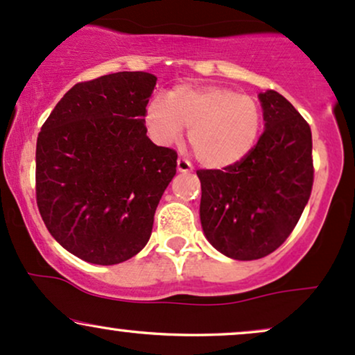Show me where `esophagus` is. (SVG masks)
Segmentation results:
<instances>
[{
  "label": "esophagus",
  "mask_w": 355,
  "mask_h": 355,
  "mask_svg": "<svg viewBox=\"0 0 355 355\" xmlns=\"http://www.w3.org/2000/svg\"><path fill=\"white\" fill-rule=\"evenodd\" d=\"M177 170L178 172H182V173H190L191 170H193V166H191V164L189 160H187V158H178L177 160Z\"/></svg>",
  "instance_id": "esophagus-1"
}]
</instances>
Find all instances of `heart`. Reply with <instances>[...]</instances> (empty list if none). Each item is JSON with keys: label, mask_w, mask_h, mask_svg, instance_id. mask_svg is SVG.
Returning a JSON list of instances; mask_svg holds the SVG:
<instances>
[{"label": "heart", "mask_w": 355, "mask_h": 355, "mask_svg": "<svg viewBox=\"0 0 355 355\" xmlns=\"http://www.w3.org/2000/svg\"><path fill=\"white\" fill-rule=\"evenodd\" d=\"M145 123L158 145L180 140L190 125L189 144L209 168H227L250 153L262 126L259 103L235 89L217 85H178L168 96H153L146 105Z\"/></svg>", "instance_id": "b5f03b06"}]
</instances>
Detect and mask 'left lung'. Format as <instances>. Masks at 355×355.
<instances>
[{
    "label": "left lung",
    "instance_id": "8db88e82",
    "mask_svg": "<svg viewBox=\"0 0 355 355\" xmlns=\"http://www.w3.org/2000/svg\"><path fill=\"white\" fill-rule=\"evenodd\" d=\"M259 100L266 130L250 153L223 170L197 172L203 234L235 260L262 259L282 245L313 183L311 126L274 89Z\"/></svg>",
    "mask_w": 355,
    "mask_h": 355
}]
</instances>
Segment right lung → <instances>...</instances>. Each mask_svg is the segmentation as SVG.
I'll list each match as a JSON object with an SVG mask.
<instances>
[{
	"label": "right lung",
	"mask_w": 355,
	"mask_h": 355,
	"mask_svg": "<svg viewBox=\"0 0 355 355\" xmlns=\"http://www.w3.org/2000/svg\"><path fill=\"white\" fill-rule=\"evenodd\" d=\"M157 76L118 71L64 93L36 141V203L61 247L115 266L152 235L153 215L177 173V152L146 137Z\"/></svg>",
	"instance_id": "add662e5"
}]
</instances>
